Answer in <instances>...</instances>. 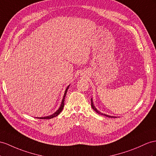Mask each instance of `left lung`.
Returning a JSON list of instances; mask_svg holds the SVG:
<instances>
[{
    "label": "left lung",
    "instance_id": "1",
    "mask_svg": "<svg viewBox=\"0 0 156 156\" xmlns=\"http://www.w3.org/2000/svg\"><path fill=\"white\" fill-rule=\"evenodd\" d=\"M91 107H92V109L95 111V112L96 113H98V114H99V115H105V117H113V116H110V115H105V114H103V113H101L100 111H99L96 108H95V106H94V103H93V100H92V98L91 99Z\"/></svg>",
    "mask_w": 156,
    "mask_h": 156
}]
</instances>
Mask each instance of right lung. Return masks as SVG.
I'll use <instances>...</instances> for the list:
<instances>
[{"label":"right lung","instance_id":"obj_1","mask_svg":"<svg viewBox=\"0 0 156 156\" xmlns=\"http://www.w3.org/2000/svg\"><path fill=\"white\" fill-rule=\"evenodd\" d=\"M69 86H70V85L66 87V90L65 91V94H64V96H63V98H62V102H61V106H60L58 109L57 111H56L55 113H54L53 114L49 115V116H47V117H36V118H37V119H49L53 118L55 117H57V115H58L59 113H61V111H62V109H63L64 105H65V96H66V92H67V91H68V89H69Z\"/></svg>","mask_w":156,"mask_h":156}]
</instances>
